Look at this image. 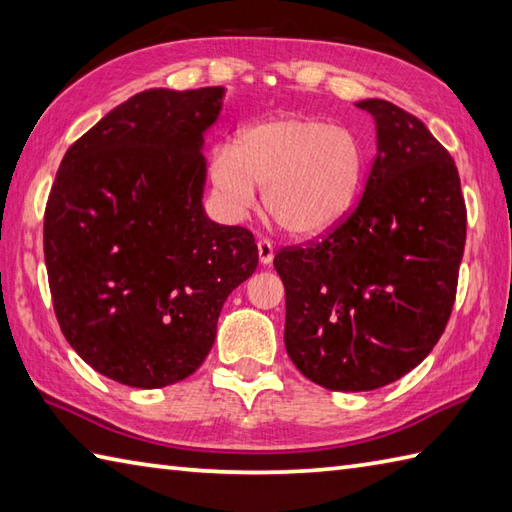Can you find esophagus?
<instances>
[{
  "instance_id": "esophagus-1",
  "label": "esophagus",
  "mask_w": 512,
  "mask_h": 512,
  "mask_svg": "<svg viewBox=\"0 0 512 512\" xmlns=\"http://www.w3.org/2000/svg\"><path fill=\"white\" fill-rule=\"evenodd\" d=\"M256 245H258V258H260V263L269 265L271 260H274V245H271V241H267V238H260V241H258Z\"/></svg>"
}]
</instances>
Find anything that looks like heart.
Wrapping results in <instances>:
<instances>
[{
    "label": "heart",
    "mask_w": 512,
    "mask_h": 512,
    "mask_svg": "<svg viewBox=\"0 0 512 512\" xmlns=\"http://www.w3.org/2000/svg\"><path fill=\"white\" fill-rule=\"evenodd\" d=\"M364 154L349 130L309 117L249 125L234 148H218L210 176L236 207L263 192L267 216L287 234L311 238L347 216L360 192Z\"/></svg>",
    "instance_id": "1"
}]
</instances>
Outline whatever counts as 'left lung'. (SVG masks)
Instances as JSON below:
<instances>
[{
  "instance_id": "obj_1",
  "label": "left lung",
  "mask_w": 512,
  "mask_h": 512,
  "mask_svg": "<svg viewBox=\"0 0 512 512\" xmlns=\"http://www.w3.org/2000/svg\"><path fill=\"white\" fill-rule=\"evenodd\" d=\"M378 154L356 207L327 234L283 247L285 347L329 391H373L415 369L451 318L466 243L460 174L426 125L360 101Z\"/></svg>"
}]
</instances>
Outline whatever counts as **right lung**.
Listing matches in <instances>:
<instances>
[{"label": "right lung", "instance_id": "add662e5", "mask_svg": "<svg viewBox=\"0 0 512 512\" xmlns=\"http://www.w3.org/2000/svg\"><path fill=\"white\" fill-rule=\"evenodd\" d=\"M223 88L145 90L70 145L44 256L70 347L106 378L161 389L201 367L223 302L254 274V234L205 216L203 132Z\"/></svg>", "mask_w": 512, "mask_h": 512}]
</instances>
